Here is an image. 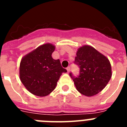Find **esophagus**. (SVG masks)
Segmentation results:
<instances>
[{"label": "esophagus", "mask_w": 127, "mask_h": 127, "mask_svg": "<svg viewBox=\"0 0 127 127\" xmlns=\"http://www.w3.org/2000/svg\"><path fill=\"white\" fill-rule=\"evenodd\" d=\"M70 67H68L67 68V72H69V71H70Z\"/></svg>", "instance_id": "1"}]
</instances>
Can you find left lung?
I'll return each mask as SVG.
<instances>
[{
    "mask_svg": "<svg viewBox=\"0 0 127 127\" xmlns=\"http://www.w3.org/2000/svg\"><path fill=\"white\" fill-rule=\"evenodd\" d=\"M74 64L79 66V74L75 77L70 72L76 89L83 95L91 97L105 87L112 76L109 60L90 46L78 49Z\"/></svg>",
    "mask_w": 127,
    "mask_h": 127,
    "instance_id": "left-lung-1",
    "label": "left lung"
}]
</instances>
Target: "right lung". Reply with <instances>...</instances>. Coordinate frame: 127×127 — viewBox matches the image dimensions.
<instances>
[{
    "mask_svg": "<svg viewBox=\"0 0 127 127\" xmlns=\"http://www.w3.org/2000/svg\"><path fill=\"white\" fill-rule=\"evenodd\" d=\"M55 46L42 44L25 56L20 65V78L27 89L33 95L44 97L56 88L57 81L67 70L59 59L51 57Z\"/></svg>",
    "mask_w": 127,
    "mask_h": 127,
    "instance_id": "right-lung-1",
    "label": "right lung"
}]
</instances>
